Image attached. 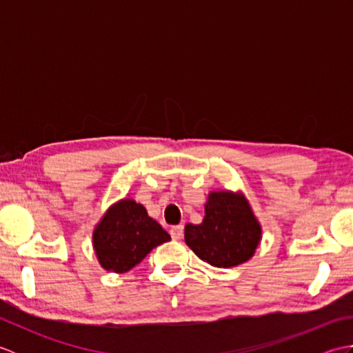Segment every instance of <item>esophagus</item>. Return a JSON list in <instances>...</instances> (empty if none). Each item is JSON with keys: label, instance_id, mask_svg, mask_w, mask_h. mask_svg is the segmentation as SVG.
I'll return each mask as SVG.
<instances>
[{"label": "esophagus", "instance_id": "obj_1", "mask_svg": "<svg viewBox=\"0 0 353 353\" xmlns=\"http://www.w3.org/2000/svg\"><path fill=\"white\" fill-rule=\"evenodd\" d=\"M171 236L174 239H181L183 236V224H177V226H172L170 230Z\"/></svg>", "mask_w": 353, "mask_h": 353}]
</instances>
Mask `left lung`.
<instances>
[{
    "mask_svg": "<svg viewBox=\"0 0 353 353\" xmlns=\"http://www.w3.org/2000/svg\"><path fill=\"white\" fill-rule=\"evenodd\" d=\"M261 239V226L245 199L228 191L211 192L201 224H186L185 241L214 267H234L249 261Z\"/></svg>",
    "mask_w": 353,
    "mask_h": 353,
    "instance_id": "obj_1",
    "label": "left lung"
}]
</instances>
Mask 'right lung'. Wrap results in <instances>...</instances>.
Returning <instances> with one entry per match:
<instances>
[{
    "instance_id": "obj_1",
    "label": "right lung",
    "mask_w": 353,
    "mask_h": 353,
    "mask_svg": "<svg viewBox=\"0 0 353 353\" xmlns=\"http://www.w3.org/2000/svg\"><path fill=\"white\" fill-rule=\"evenodd\" d=\"M171 236L134 200L112 206L94 230V249L103 268L124 273Z\"/></svg>"
}]
</instances>
